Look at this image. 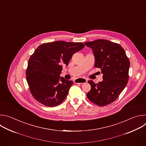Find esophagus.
Returning <instances> with one entry per match:
<instances>
[{
  "label": "esophagus",
  "mask_w": 146,
  "mask_h": 146,
  "mask_svg": "<svg viewBox=\"0 0 146 146\" xmlns=\"http://www.w3.org/2000/svg\"><path fill=\"white\" fill-rule=\"evenodd\" d=\"M87 82V80L84 78H78L74 81L75 83H79V84L85 83Z\"/></svg>",
  "instance_id": "1"
}]
</instances>
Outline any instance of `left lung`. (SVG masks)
Instances as JSON below:
<instances>
[{
  "instance_id": "8db88e82",
  "label": "left lung",
  "mask_w": 146,
  "mask_h": 146,
  "mask_svg": "<svg viewBox=\"0 0 146 146\" xmlns=\"http://www.w3.org/2000/svg\"><path fill=\"white\" fill-rule=\"evenodd\" d=\"M84 44L92 49L94 66L101 69L104 79L97 84L93 80L88 81L92 88L87 97L100 106L108 105L119 97L128 83L129 60L119 44L100 39Z\"/></svg>"
}]
</instances>
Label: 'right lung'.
I'll return each instance as SVG.
<instances>
[{
	"label": "right lung",
	"mask_w": 146,
	"mask_h": 146,
	"mask_svg": "<svg viewBox=\"0 0 146 146\" xmlns=\"http://www.w3.org/2000/svg\"><path fill=\"white\" fill-rule=\"evenodd\" d=\"M84 47L82 42L63 41L38 46L31 56L26 72L29 89L35 100L48 107L62 103L73 84L60 76L63 65L68 66L72 55Z\"/></svg>",
	"instance_id": "1"
}]
</instances>
